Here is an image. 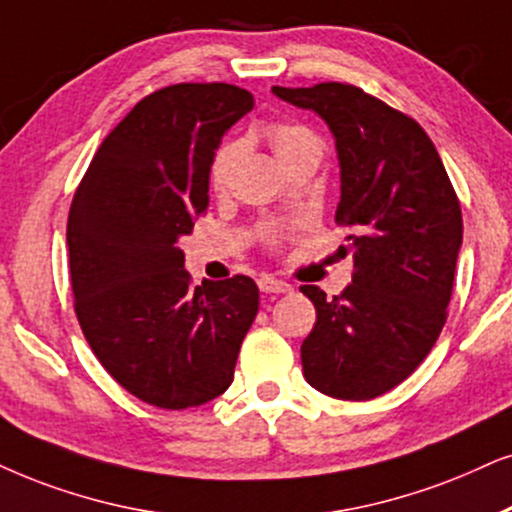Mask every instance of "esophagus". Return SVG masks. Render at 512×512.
<instances>
[{"label": "esophagus", "instance_id": "obj_1", "mask_svg": "<svg viewBox=\"0 0 512 512\" xmlns=\"http://www.w3.org/2000/svg\"><path fill=\"white\" fill-rule=\"evenodd\" d=\"M257 286H260L262 293H274V295L293 293V286H290V283L281 281V278H274V276H262L260 281H257Z\"/></svg>", "mask_w": 512, "mask_h": 512}]
</instances>
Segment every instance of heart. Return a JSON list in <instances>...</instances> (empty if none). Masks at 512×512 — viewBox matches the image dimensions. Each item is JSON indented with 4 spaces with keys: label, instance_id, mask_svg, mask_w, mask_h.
I'll use <instances>...</instances> for the list:
<instances>
[{
    "label": "heart",
    "instance_id": "obj_1",
    "mask_svg": "<svg viewBox=\"0 0 512 512\" xmlns=\"http://www.w3.org/2000/svg\"><path fill=\"white\" fill-rule=\"evenodd\" d=\"M267 137H269L271 148H274L276 153V160L281 163L283 170L304 158L321 160L323 141L314 129L302 125V122H290V120L274 122V125L267 127ZM241 153H243V141H229V144L219 148V153L215 155V163H212V186H215L217 191L226 189V184H229L231 172H234L236 160L241 158ZM267 236L269 241H274L276 231H269Z\"/></svg>",
    "mask_w": 512,
    "mask_h": 512
}]
</instances>
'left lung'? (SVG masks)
<instances>
[{"instance_id":"obj_1","label":"left lung","mask_w":512,"mask_h":512,"mask_svg":"<svg viewBox=\"0 0 512 512\" xmlns=\"http://www.w3.org/2000/svg\"><path fill=\"white\" fill-rule=\"evenodd\" d=\"M278 99L312 111L335 139L340 203L352 283L316 307L302 342L307 383L328 397L364 401L390 392L430 354L446 321L463 219L435 144L416 120L359 87L321 82L271 87Z\"/></svg>"}]
</instances>
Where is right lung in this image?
Listing matches in <instances>:
<instances>
[{
    "instance_id": "right-lung-1",
    "label": "right lung",
    "mask_w": 512,
    "mask_h": 512,
    "mask_svg": "<svg viewBox=\"0 0 512 512\" xmlns=\"http://www.w3.org/2000/svg\"><path fill=\"white\" fill-rule=\"evenodd\" d=\"M252 94L174 84L141 99L103 139L68 215L75 314L96 359L160 409L212 401L234 383L260 309L248 276L191 286L179 238L208 208L219 141Z\"/></svg>"
}]
</instances>
